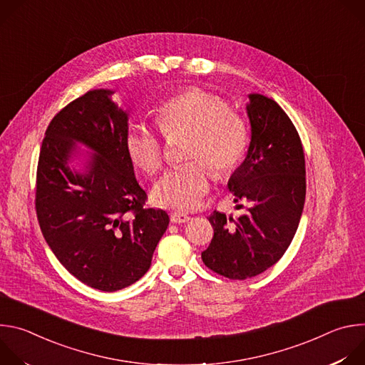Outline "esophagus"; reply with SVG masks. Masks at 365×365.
<instances>
[{
  "label": "esophagus",
  "mask_w": 365,
  "mask_h": 365,
  "mask_svg": "<svg viewBox=\"0 0 365 365\" xmlns=\"http://www.w3.org/2000/svg\"><path fill=\"white\" fill-rule=\"evenodd\" d=\"M190 218L185 214H180V212H172L170 214V221L173 224H183V222H187Z\"/></svg>",
  "instance_id": "obj_1"
}]
</instances>
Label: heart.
<instances>
[{
    "label": "heart",
    "instance_id": "obj_1",
    "mask_svg": "<svg viewBox=\"0 0 365 365\" xmlns=\"http://www.w3.org/2000/svg\"><path fill=\"white\" fill-rule=\"evenodd\" d=\"M155 123L166 137L190 133L186 144V165L169 170L151 190V200L162 207L192 211L210 192L212 173L231 176L247 150L248 133L242 118L228 102L210 91L189 88L180 91L155 108ZM131 162L147 175H155L166 159V145L160 134L150 127L131 123L124 137Z\"/></svg>",
    "mask_w": 365,
    "mask_h": 365
}]
</instances>
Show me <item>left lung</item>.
<instances>
[{"label":"left lung","instance_id":"left-lung-1","mask_svg":"<svg viewBox=\"0 0 365 365\" xmlns=\"http://www.w3.org/2000/svg\"><path fill=\"white\" fill-rule=\"evenodd\" d=\"M248 98L251 141L228 189L235 202L250 206L237 220L215 211L210 217L214 237L202 252L207 269L231 280L258 276L279 262L296 234L306 196L304 153L296 127L272 98Z\"/></svg>","mask_w":365,"mask_h":365}]
</instances>
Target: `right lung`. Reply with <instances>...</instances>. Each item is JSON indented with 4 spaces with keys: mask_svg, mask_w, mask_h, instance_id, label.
<instances>
[{
    "mask_svg": "<svg viewBox=\"0 0 365 365\" xmlns=\"http://www.w3.org/2000/svg\"><path fill=\"white\" fill-rule=\"evenodd\" d=\"M108 89L89 91L50 121L38 155L36 214L48 247L82 283L115 292L150 269L169 215L145 206L124 145L128 115ZM75 142L96 151L88 170L73 173Z\"/></svg>",
    "mask_w": 365,
    "mask_h": 365,
    "instance_id": "obj_1",
    "label": "right lung"
}]
</instances>
